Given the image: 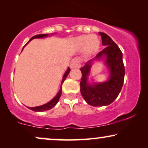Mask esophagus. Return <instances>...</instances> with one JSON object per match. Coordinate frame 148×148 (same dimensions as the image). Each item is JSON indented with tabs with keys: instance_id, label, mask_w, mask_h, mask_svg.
<instances>
[{
	"instance_id": "1",
	"label": "esophagus",
	"mask_w": 148,
	"mask_h": 148,
	"mask_svg": "<svg viewBox=\"0 0 148 148\" xmlns=\"http://www.w3.org/2000/svg\"><path fill=\"white\" fill-rule=\"evenodd\" d=\"M80 66V60L77 58H75L71 60L70 62V68L71 69H75V68H79Z\"/></svg>"
}]
</instances>
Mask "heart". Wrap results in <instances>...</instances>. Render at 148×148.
Here are the masks:
<instances>
[{
  "label": "heart",
  "instance_id": "heart-1",
  "mask_svg": "<svg viewBox=\"0 0 148 148\" xmlns=\"http://www.w3.org/2000/svg\"><path fill=\"white\" fill-rule=\"evenodd\" d=\"M75 42L77 46L80 48H86L90 54L95 53L98 51L100 46V42L96 36L83 35L76 38Z\"/></svg>",
  "mask_w": 148,
  "mask_h": 148
}]
</instances>
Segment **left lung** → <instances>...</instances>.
I'll use <instances>...</instances> for the list:
<instances>
[{
	"mask_svg": "<svg viewBox=\"0 0 148 148\" xmlns=\"http://www.w3.org/2000/svg\"><path fill=\"white\" fill-rule=\"evenodd\" d=\"M102 37L103 46L106 48L99 52L80 69L82 73L80 82L81 94L88 104L92 106H108L118 97L122 89L125 78V66L123 53L107 34L99 32ZM96 60H102L108 68V79L103 82H88L90 68Z\"/></svg>",
	"mask_w": 148,
	"mask_h": 148,
	"instance_id": "left-lung-1",
	"label": "left lung"
}]
</instances>
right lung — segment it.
Returning <instances> with one entry per match:
<instances>
[{
  "label": "right lung",
  "instance_id": "obj_1",
  "mask_svg": "<svg viewBox=\"0 0 148 148\" xmlns=\"http://www.w3.org/2000/svg\"><path fill=\"white\" fill-rule=\"evenodd\" d=\"M50 34H39V35H36V36H34L32 37L31 39H30L29 41L27 44H25V45H27V44L29 43V42L32 40L33 39H35V38H46L47 37V36H49ZM22 49V50H23ZM70 68L68 67L67 69H66V72L64 73V75H63V77H62V82H61V85H60V90L58 91V92L57 93V94L56 95V96L54 97V98H52L51 100L50 101V102H48V103H46L45 104H43L42 105V106H36V107H27L28 108L30 109V110L34 111V112H44V111L45 110H50V109H51L53 108L56 106V104H57L58 100H59V98L60 96H61V94H62V85L63 84L64 81L66 79V77H67L68 74L70 72Z\"/></svg>",
  "mask_w": 148,
  "mask_h": 148
}]
</instances>
